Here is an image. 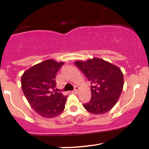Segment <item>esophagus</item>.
I'll return each instance as SVG.
<instances>
[{"instance_id": "34e87169", "label": "esophagus", "mask_w": 149, "mask_h": 149, "mask_svg": "<svg viewBox=\"0 0 149 149\" xmlns=\"http://www.w3.org/2000/svg\"><path fill=\"white\" fill-rule=\"evenodd\" d=\"M78 86H75V89H74V90H73V91L72 92L73 93H75V94H77L78 93Z\"/></svg>"}]
</instances>
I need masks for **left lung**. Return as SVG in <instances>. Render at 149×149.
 <instances>
[{
    "label": "left lung",
    "instance_id": "obj_1",
    "mask_svg": "<svg viewBox=\"0 0 149 149\" xmlns=\"http://www.w3.org/2000/svg\"><path fill=\"white\" fill-rule=\"evenodd\" d=\"M74 63L92 85V98L83 104L85 109L95 115L109 111L117 103L123 88V74L120 69L97 57Z\"/></svg>",
    "mask_w": 149,
    "mask_h": 149
}]
</instances>
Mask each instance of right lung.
Returning a JSON list of instances; mask_svg holds the SVG:
<instances>
[{"mask_svg": "<svg viewBox=\"0 0 149 149\" xmlns=\"http://www.w3.org/2000/svg\"><path fill=\"white\" fill-rule=\"evenodd\" d=\"M64 61L47 59L24 71L21 78L24 95L38 115L46 118L57 117L64 111L66 97L52 91L56 88V75Z\"/></svg>", "mask_w": 149, "mask_h": 149, "instance_id": "add662e5", "label": "right lung"}]
</instances>
